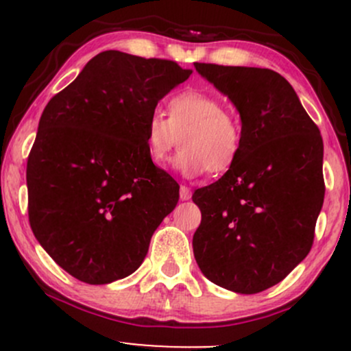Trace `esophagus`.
<instances>
[{
	"instance_id": "esophagus-1",
	"label": "esophagus",
	"mask_w": 351,
	"mask_h": 351,
	"mask_svg": "<svg viewBox=\"0 0 351 351\" xmlns=\"http://www.w3.org/2000/svg\"><path fill=\"white\" fill-rule=\"evenodd\" d=\"M180 198L183 199V201H186V199L191 198V189H189L188 186H184V184H181V188H180Z\"/></svg>"
}]
</instances>
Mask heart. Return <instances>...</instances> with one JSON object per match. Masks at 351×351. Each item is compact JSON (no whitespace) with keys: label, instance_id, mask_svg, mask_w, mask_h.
<instances>
[{"label":"heart","instance_id":"heart-1","mask_svg":"<svg viewBox=\"0 0 351 351\" xmlns=\"http://www.w3.org/2000/svg\"><path fill=\"white\" fill-rule=\"evenodd\" d=\"M167 110L168 117L153 112L147 122L145 142L153 163H163L180 142L183 150L173 163L186 178L232 168L243 150V125L223 100L203 90H184L168 100Z\"/></svg>","mask_w":351,"mask_h":351}]
</instances>
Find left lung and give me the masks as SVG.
<instances>
[{
  "mask_svg": "<svg viewBox=\"0 0 351 351\" xmlns=\"http://www.w3.org/2000/svg\"><path fill=\"white\" fill-rule=\"evenodd\" d=\"M195 67L231 99L243 122L239 158L193 195L201 211L195 259L219 287L263 292L312 249L325 196L320 130L277 72L204 62Z\"/></svg>",
  "mask_w": 351,
  "mask_h": 351,
  "instance_id": "1",
  "label": "left lung"
}]
</instances>
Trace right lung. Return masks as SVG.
<instances>
[{
	"mask_svg": "<svg viewBox=\"0 0 351 351\" xmlns=\"http://www.w3.org/2000/svg\"><path fill=\"white\" fill-rule=\"evenodd\" d=\"M191 71L104 51L56 94L27 156V215L56 264L86 284L140 267L180 186L148 158L147 122Z\"/></svg>",
	"mask_w": 351,
	"mask_h": 351,
	"instance_id": "1",
	"label": "right lung"
}]
</instances>
